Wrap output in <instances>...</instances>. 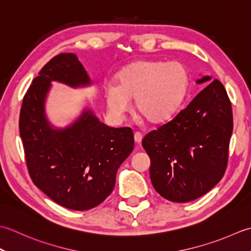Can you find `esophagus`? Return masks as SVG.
<instances>
[{"label": "esophagus", "instance_id": "obj_1", "mask_svg": "<svg viewBox=\"0 0 251 251\" xmlns=\"http://www.w3.org/2000/svg\"><path fill=\"white\" fill-rule=\"evenodd\" d=\"M143 140V134L140 132H135L134 133V141L137 143V144H140Z\"/></svg>", "mask_w": 251, "mask_h": 251}]
</instances>
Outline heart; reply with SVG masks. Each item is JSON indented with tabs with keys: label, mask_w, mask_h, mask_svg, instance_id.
<instances>
[{
	"label": "heart",
	"mask_w": 251,
	"mask_h": 251,
	"mask_svg": "<svg viewBox=\"0 0 251 251\" xmlns=\"http://www.w3.org/2000/svg\"><path fill=\"white\" fill-rule=\"evenodd\" d=\"M187 86V71L177 61L140 60L120 71L117 86H106L105 99L116 116L129 110L130 100H135L140 115L151 124H162L176 114Z\"/></svg>",
	"instance_id": "b5f03b06"
}]
</instances>
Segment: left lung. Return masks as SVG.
<instances>
[{"label":"left lung","instance_id":"8db88e82","mask_svg":"<svg viewBox=\"0 0 251 251\" xmlns=\"http://www.w3.org/2000/svg\"><path fill=\"white\" fill-rule=\"evenodd\" d=\"M210 79L202 76L196 82ZM232 132L231 100L214 79L175 118L143 139L156 192L175 202L192 201L208 193L226 173Z\"/></svg>","mask_w":251,"mask_h":251}]
</instances>
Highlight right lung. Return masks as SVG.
Segmentation results:
<instances>
[{
    "mask_svg": "<svg viewBox=\"0 0 251 251\" xmlns=\"http://www.w3.org/2000/svg\"><path fill=\"white\" fill-rule=\"evenodd\" d=\"M52 81L73 88L91 80L73 53L55 56L41 69L23 100L19 116L29 176L45 195L65 208L89 210L115 187L118 168L134 147L131 127H110L84 110L63 130L50 125L44 101Z\"/></svg>",
    "mask_w": 251,
    "mask_h": 251,
    "instance_id": "add662e5",
    "label": "right lung"
}]
</instances>
